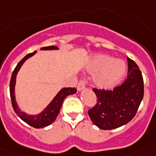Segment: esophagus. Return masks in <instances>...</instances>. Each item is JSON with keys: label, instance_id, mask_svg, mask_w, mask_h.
<instances>
[{"label": "esophagus", "instance_id": "1", "mask_svg": "<svg viewBox=\"0 0 156 156\" xmlns=\"http://www.w3.org/2000/svg\"><path fill=\"white\" fill-rule=\"evenodd\" d=\"M84 88H85V82L84 81L80 80L79 82V83H78V85H77V90H79V91H80V90H83Z\"/></svg>", "mask_w": 156, "mask_h": 156}]
</instances>
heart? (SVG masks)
<instances>
[{
    "mask_svg": "<svg viewBox=\"0 0 156 156\" xmlns=\"http://www.w3.org/2000/svg\"><path fill=\"white\" fill-rule=\"evenodd\" d=\"M86 70L94 75V84L101 90L111 89L123 79L126 73V64L123 60L115 59L108 55H97L87 62Z\"/></svg>",
    "mask_w": 156,
    "mask_h": 156,
    "instance_id": "1",
    "label": "heart"
}]
</instances>
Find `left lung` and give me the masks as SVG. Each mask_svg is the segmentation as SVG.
I'll return each instance as SVG.
<instances>
[{"instance_id":"8db88e82","label":"left lung","mask_w":156,"mask_h":156,"mask_svg":"<svg viewBox=\"0 0 156 156\" xmlns=\"http://www.w3.org/2000/svg\"><path fill=\"white\" fill-rule=\"evenodd\" d=\"M128 76L113 90L94 88L97 104L88 111L95 126L112 129L126 124L136 115L144 96V81L137 65L127 57Z\"/></svg>"}]
</instances>
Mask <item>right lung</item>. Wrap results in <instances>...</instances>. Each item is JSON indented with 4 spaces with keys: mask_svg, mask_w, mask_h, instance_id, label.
Here are the masks:
<instances>
[{
    "mask_svg": "<svg viewBox=\"0 0 156 156\" xmlns=\"http://www.w3.org/2000/svg\"><path fill=\"white\" fill-rule=\"evenodd\" d=\"M58 49L59 48L57 46H49L41 48V50L42 51H52L58 50ZM36 53H37V51H34L33 53L27 55L21 61L18 63L16 69H14L10 81V96L14 111L16 112V113L22 120L27 122V124L30 125L33 127L44 128L51 124L52 122L55 120L59 113V111L61 109L64 99L69 95L75 94L76 92V89L73 87L62 88L61 90L58 92L57 94L55 96V98L52 99L51 101L47 105L46 108H44L41 112L37 114V115H29L27 112L22 111L20 108H19V105H18L16 100L15 87H16V76H17L18 73H19V69H21L23 63L30 57L34 55Z\"/></svg>",
    "mask_w": 156,
    "mask_h": 156,
    "instance_id": "add662e5",
    "label": "right lung"
}]
</instances>
